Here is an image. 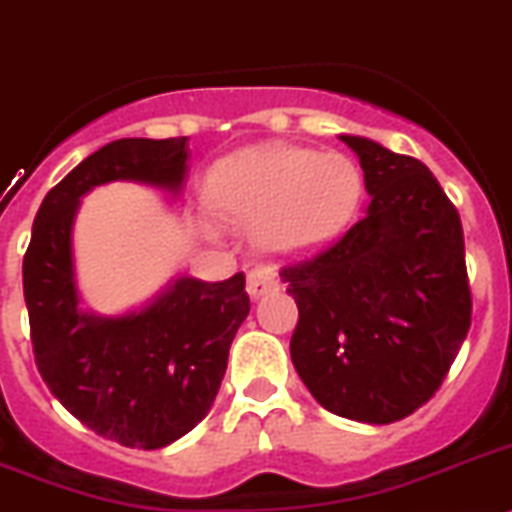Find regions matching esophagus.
<instances>
[{"instance_id":"1","label":"esophagus","mask_w":512,"mask_h":512,"mask_svg":"<svg viewBox=\"0 0 512 512\" xmlns=\"http://www.w3.org/2000/svg\"><path fill=\"white\" fill-rule=\"evenodd\" d=\"M278 286V281L273 276H270L268 270L265 268H252L249 270L247 276V294L252 296V299H260L263 294H268V291H273Z\"/></svg>"}]
</instances>
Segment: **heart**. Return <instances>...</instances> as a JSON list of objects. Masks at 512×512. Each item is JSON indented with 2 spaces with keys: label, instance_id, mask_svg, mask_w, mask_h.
Segmentation results:
<instances>
[{
  "label": "heart",
  "instance_id": "1",
  "mask_svg": "<svg viewBox=\"0 0 512 512\" xmlns=\"http://www.w3.org/2000/svg\"><path fill=\"white\" fill-rule=\"evenodd\" d=\"M362 169L343 153L263 145L223 161L210 176V205L252 226L268 255H312L328 247L362 203Z\"/></svg>",
  "mask_w": 512,
  "mask_h": 512
}]
</instances>
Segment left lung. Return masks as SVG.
<instances>
[{
	"label": "left lung",
	"mask_w": 512,
	"mask_h": 512,
	"mask_svg": "<svg viewBox=\"0 0 512 512\" xmlns=\"http://www.w3.org/2000/svg\"><path fill=\"white\" fill-rule=\"evenodd\" d=\"M341 140L362 163L367 216L281 268L299 307L291 362L322 409L390 424L440 390L471 325L463 226L422 161Z\"/></svg>",
	"instance_id": "8db88e82"
}]
</instances>
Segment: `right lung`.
Returning <instances> with one entry per match:
<instances>
[{
	"label": "right lung",
	"instance_id": "obj_1",
	"mask_svg": "<svg viewBox=\"0 0 512 512\" xmlns=\"http://www.w3.org/2000/svg\"><path fill=\"white\" fill-rule=\"evenodd\" d=\"M184 161L187 137L103 145L51 187L23 257L38 372L75 419L124 448H163L203 422L249 315L244 273L218 283L184 276L148 307L98 317L77 299L72 218L85 192L117 179L179 190Z\"/></svg>",
	"mask_w": 512,
	"mask_h": 512
}]
</instances>
